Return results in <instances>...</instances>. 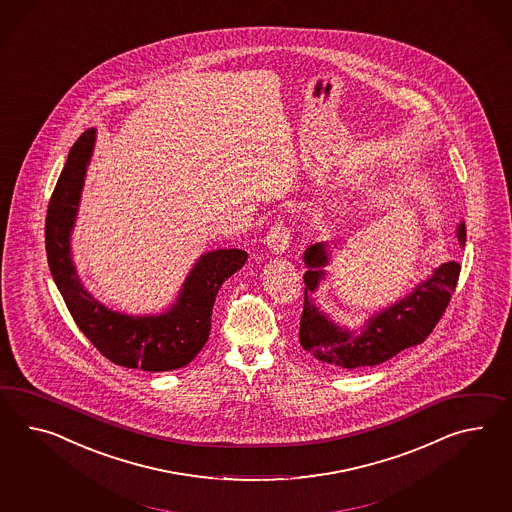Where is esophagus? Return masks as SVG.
Here are the masks:
<instances>
[{
	"label": "esophagus",
	"instance_id": "esophagus-1",
	"mask_svg": "<svg viewBox=\"0 0 512 512\" xmlns=\"http://www.w3.org/2000/svg\"><path fill=\"white\" fill-rule=\"evenodd\" d=\"M290 244V229L283 222H275L274 227L266 235V246L272 253H285Z\"/></svg>",
	"mask_w": 512,
	"mask_h": 512
}]
</instances>
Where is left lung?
<instances>
[{
	"instance_id": "obj_1",
	"label": "left lung",
	"mask_w": 512,
	"mask_h": 512,
	"mask_svg": "<svg viewBox=\"0 0 512 512\" xmlns=\"http://www.w3.org/2000/svg\"><path fill=\"white\" fill-rule=\"evenodd\" d=\"M457 237L464 248V222L457 225ZM329 253L325 242L314 244L303 253L307 272L303 275L305 301L300 342L314 359L348 370L381 364L403 349L422 344L446 311L461 274L459 262L440 264L429 279L412 288L411 294L372 314L361 331H353L335 324L311 298L325 277L324 266L329 264Z\"/></svg>"
}]
</instances>
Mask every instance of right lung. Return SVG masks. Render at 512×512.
Here are the masks:
<instances>
[{"label":"right lung","mask_w":512,"mask_h":512,"mask_svg":"<svg viewBox=\"0 0 512 512\" xmlns=\"http://www.w3.org/2000/svg\"><path fill=\"white\" fill-rule=\"evenodd\" d=\"M94 142V127L77 138L51 194L46 214V255L53 281L75 324L103 357L118 366L144 372L183 368L205 346L216 294L225 279L244 266L248 253L233 248L201 255L174 305L163 314L131 316L111 311L94 300L79 281L70 248Z\"/></svg>","instance_id":"add662e5"}]
</instances>
